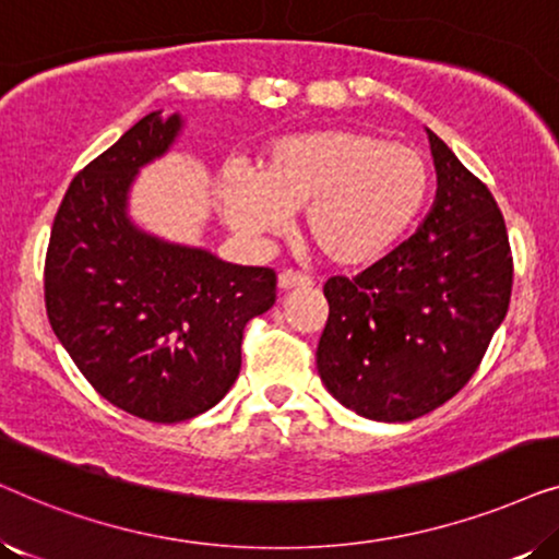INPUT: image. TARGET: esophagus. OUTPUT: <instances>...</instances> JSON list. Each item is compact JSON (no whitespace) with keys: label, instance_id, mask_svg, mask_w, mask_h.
I'll return each mask as SVG.
<instances>
[{"label":"esophagus","instance_id":"esophagus-1","mask_svg":"<svg viewBox=\"0 0 559 559\" xmlns=\"http://www.w3.org/2000/svg\"><path fill=\"white\" fill-rule=\"evenodd\" d=\"M312 285V280L308 274L295 272V270H282L280 272V289H293V287H308Z\"/></svg>","mask_w":559,"mask_h":559}]
</instances>
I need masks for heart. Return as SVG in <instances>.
<instances>
[{
	"label": "heart",
	"mask_w": 559,
	"mask_h": 559,
	"mask_svg": "<svg viewBox=\"0 0 559 559\" xmlns=\"http://www.w3.org/2000/svg\"><path fill=\"white\" fill-rule=\"evenodd\" d=\"M430 190L425 157L356 129H320L274 142L259 170L228 167L224 216L243 236L280 231L305 209L302 231L328 262L356 266L384 257Z\"/></svg>",
	"instance_id": "b5f03b06"
}]
</instances>
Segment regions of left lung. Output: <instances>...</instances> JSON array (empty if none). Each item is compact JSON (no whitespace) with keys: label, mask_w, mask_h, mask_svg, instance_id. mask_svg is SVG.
Returning <instances> with one entry per match:
<instances>
[{"label":"left lung","mask_w":559,"mask_h":559,"mask_svg":"<svg viewBox=\"0 0 559 559\" xmlns=\"http://www.w3.org/2000/svg\"><path fill=\"white\" fill-rule=\"evenodd\" d=\"M438 201L423 226L354 277H331L318 371L343 407L409 423L445 404L507 318L514 259L501 209L430 132Z\"/></svg>","instance_id":"obj_1"}]
</instances>
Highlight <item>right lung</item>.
Masks as SVG:
<instances>
[{"label":"right lung","instance_id":"add662e5","mask_svg":"<svg viewBox=\"0 0 559 559\" xmlns=\"http://www.w3.org/2000/svg\"><path fill=\"white\" fill-rule=\"evenodd\" d=\"M180 124L152 111L91 159L66 190L45 254V310L68 356L114 407L165 425L224 400L243 328L277 297L270 266L226 264L129 224L136 170L167 152Z\"/></svg>","mask_w":559,"mask_h":559}]
</instances>
